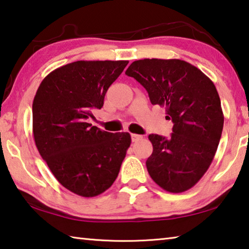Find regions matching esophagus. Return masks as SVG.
<instances>
[{"label": "esophagus", "mask_w": 249, "mask_h": 249, "mask_svg": "<svg viewBox=\"0 0 249 249\" xmlns=\"http://www.w3.org/2000/svg\"><path fill=\"white\" fill-rule=\"evenodd\" d=\"M142 136H140V134H134V133H132L131 134V140H132V142H138V141H140V140H142Z\"/></svg>", "instance_id": "obj_1"}]
</instances>
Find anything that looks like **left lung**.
Returning <instances> with one entry per match:
<instances>
[{
    "label": "left lung",
    "instance_id": "left-lung-1",
    "mask_svg": "<svg viewBox=\"0 0 249 249\" xmlns=\"http://www.w3.org/2000/svg\"><path fill=\"white\" fill-rule=\"evenodd\" d=\"M149 93L151 103L166 108L174 127L171 138L150 134L153 153L150 176L173 194L190 189L210 166L219 145L224 116L213 82L179 59L134 61L125 71Z\"/></svg>",
    "mask_w": 249,
    "mask_h": 249
}]
</instances>
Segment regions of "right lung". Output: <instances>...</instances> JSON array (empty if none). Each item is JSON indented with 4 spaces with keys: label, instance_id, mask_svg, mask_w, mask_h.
I'll use <instances>...</instances> for the list:
<instances>
[{
    "label": "right lung",
    "instance_id": "add662e5",
    "mask_svg": "<svg viewBox=\"0 0 249 249\" xmlns=\"http://www.w3.org/2000/svg\"><path fill=\"white\" fill-rule=\"evenodd\" d=\"M129 61H76L55 69L33 103V132L41 158L61 185L81 197L110 187L131 144L128 132L110 133L86 122Z\"/></svg>",
    "mask_w": 249,
    "mask_h": 249
}]
</instances>
